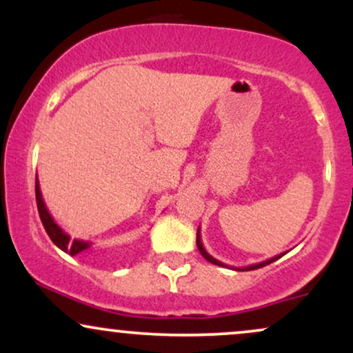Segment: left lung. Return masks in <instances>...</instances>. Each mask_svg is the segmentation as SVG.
I'll list each match as a JSON object with an SVG mask.
<instances>
[{
    "label": "left lung",
    "mask_w": 353,
    "mask_h": 353,
    "mask_svg": "<svg viewBox=\"0 0 353 353\" xmlns=\"http://www.w3.org/2000/svg\"><path fill=\"white\" fill-rule=\"evenodd\" d=\"M197 249H199V252L202 254V257L205 259V261H209V262H212V264H216V265H221V267H228L224 264V262H221V261H217V259H214L212 255H210L208 250L204 249V245H202V241H201V229H197ZM283 254H281V255H275V257H272V259H269V261H264V262H261V264H252V265H247V267H236V270H242V272H244V270H255V269H261V267H264V265H269V264H272L274 261H277V259H281Z\"/></svg>",
    "instance_id": "obj_1"
}]
</instances>
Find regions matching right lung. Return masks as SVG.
<instances>
[{"mask_svg":"<svg viewBox=\"0 0 353 353\" xmlns=\"http://www.w3.org/2000/svg\"><path fill=\"white\" fill-rule=\"evenodd\" d=\"M36 204H38V212H39V217H41L44 229H46L48 236H50L51 241L54 242V245H58L61 250H64V252L70 255L86 254L91 250L92 242L81 241V239H71L70 234L64 232V230L56 224L54 219L51 217L50 210H48L46 204H44L43 201V194H41V189H39L38 177H36Z\"/></svg>","mask_w":353,"mask_h":353,"instance_id":"add662e5","label":"right lung"}]
</instances>
